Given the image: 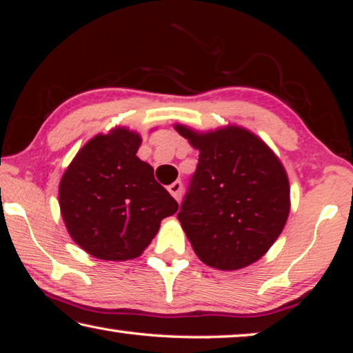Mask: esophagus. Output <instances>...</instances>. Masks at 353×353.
<instances>
[{
  "label": "esophagus",
  "mask_w": 353,
  "mask_h": 353,
  "mask_svg": "<svg viewBox=\"0 0 353 353\" xmlns=\"http://www.w3.org/2000/svg\"><path fill=\"white\" fill-rule=\"evenodd\" d=\"M168 191L172 194V198L179 201V199H181V194H182V182L181 181L172 182L168 187Z\"/></svg>",
  "instance_id": "esophagus-1"
}]
</instances>
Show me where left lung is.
Here are the masks:
<instances>
[{
	"label": "left lung",
	"instance_id": "8db88e82",
	"mask_svg": "<svg viewBox=\"0 0 353 353\" xmlns=\"http://www.w3.org/2000/svg\"><path fill=\"white\" fill-rule=\"evenodd\" d=\"M176 130L199 149L194 174L177 218L205 265L240 270L266 254L290 213V183L282 163L241 128L196 134Z\"/></svg>",
	"mask_w": 353,
	"mask_h": 353
}]
</instances>
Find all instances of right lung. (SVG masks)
I'll return each mask as SVG.
<instances>
[{
  "mask_svg": "<svg viewBox=\"0 0 353 353\" xmlns=\"http://www.w3.org/2000/svg\"><path fill=\"white\" fill-rule=\"evenodd\" d=\"M141 139L128 129L98 135L83 146L59 187L62 218L73 240L101 260L139 256L174 214L176 199L137 157Z\"/></svg>",
  "mask_w": 353,
  "mask_h": 353,
  "instance_id": "1",
  "label": "right lung"
}]
</instances>
